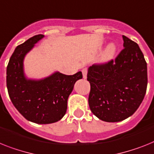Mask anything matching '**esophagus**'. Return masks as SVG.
<instances>
[{
    "label": "esophagus",
    "instance_id": "obj_1",
    "mask_svg": "<svg viewBox=\"0 0 154 154\" xmlns=\"http://www.w3.org/2000/svg\"><path fill=\"white\" fill-rule=\"evenodd\" d=\"M82 74H83V77L85 78V79H86L87 78V74H88V69H86V68H84L83 69H82Z\"/></svg>",
    "mask_w": 154,
    "mask_h": 154
}]
</instances>
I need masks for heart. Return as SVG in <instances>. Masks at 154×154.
Listing matches in <instances>:
<instances>
[{
	"label": "heart",
	"mask_w": 154,
	"mask_h": 154,
	"mask_svg": "<svg viewBox=\"0 0 154 154\" xmlns=\"http://www.w3.org/2000/svg\"><path fill=\"white\" fill-rule=\"evenodd\" d=\"M117 51V46L114 44H109L106 48L104 54H103V59L105 61H109L114 57L115 54Z\"/></svg>",
	"instance_id": "1"
}]
</instances>
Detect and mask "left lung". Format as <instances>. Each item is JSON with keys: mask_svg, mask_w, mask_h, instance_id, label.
Listing matches in <instances>:
<instances>
[{"mask_svg": "<svg viewBox=\"0 0 154 154\" xmlns=\"http://www.w3.org/2000/svg\"><path fill=\"white\" fill-rule=\"evenodd\" d=\"M115 60L88 68L90 109L106 122H118L135 113L147 88V64L138 44L125 36Z\"/></svg>", "mask_w": 154, "mask_h": 154, "instance_id": "8db88e82", "label": "left lung"}]
</instances>
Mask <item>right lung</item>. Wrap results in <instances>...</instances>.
<instances>
[{
  "label": "right lung",
  "instance_id": "right-lung-1",
  "mask_svg": "<svg viewBox=\"0 0 154 154\" xmlns=\"http://www.w3.org/2000/svg\"><path fill=\"white\" fill-rule=\"evenodd\" d=\"M44 37L33 36L18 45L8 64L6 77L9 97L15 108L27 121L41 125L63 118L75 82L83 77L79 71L73 75L55 72L44 79H27L23 70L25 55Z\"/></svg>",
  "mask_w": 154,
  "mask_h": 154
}]
</instances>
